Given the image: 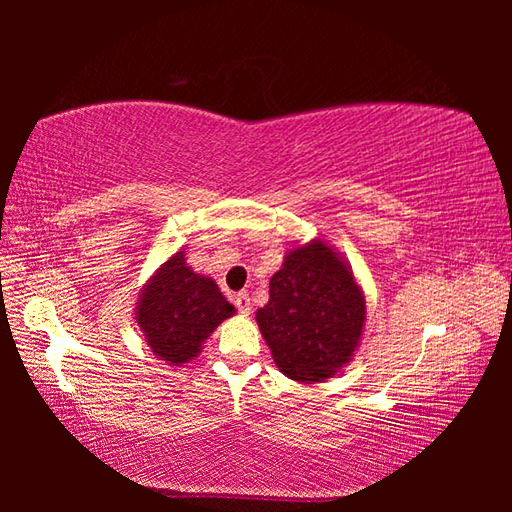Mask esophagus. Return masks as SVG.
I'll return each instance as SVG.
<instances>
[{
    "label": "esophagus",
    "instance_id": "esophagus-1",
    "mask_svg": "<svg viewBox=\"0 0 512 512\" xmlns=\"http://www.w3.org/2000/svg\"><path fill=\"white\" fill-rule=\"evenodd\" d=\"M235 306L237 310L242 314H248L250 312V297L248 292H239V295H235Z\"/></svg>",
    "mask_w": 512,
    "mask_h": 512
}]
</instances>
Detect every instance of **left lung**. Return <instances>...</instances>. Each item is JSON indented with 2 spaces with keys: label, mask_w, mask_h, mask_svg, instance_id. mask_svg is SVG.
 Instances as JSON below:
<instances>
[{
  "label": "left lung",
  "mask_w": 512,
  "mask_h": 512,
  "mask_svg": "<svg viewBox=\"0 0 512 512\" xmlns=\"http://www.w3.org/2000/svg\"><path fill=\"white\" fill-rule=\"evenodd\" d=\"M365 295L350 264L321 237L290 248L255 319L275 365L297 383H323L352 361Z\"/></svg>",
  "instance_id": "obj_1"
}]
</instances>
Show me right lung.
Returning a JSON list of instances; mask_svg holds the SVG:
<instances>
[{
    "instance_id": "obj_1",
    "label": "right lung",
    "mask_w": 512,
    "mask_h": 512,
    "mask_svg": "<svg viewBox=\"0 0 512 512\" xmlns=\"http://www.w3.org/2000/svg\"><path fill=\"white\" fill-rule=\"evenodd\" d=\"M134 314L154 356L167 365H182L200 356L202 343L233 317L235 306L211 277L193 273L182 248L149 277Z\"/></svg>"
}]
</instances>
